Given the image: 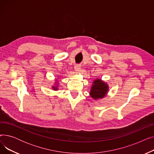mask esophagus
I'll use <instances>...</instances> for the list:
<instances>
[{
	"instance_id": "esophagus-1",
	"label": "esophagus",
	"mask_w": 154,
	"mask_h": 154,
	"mask_svg": "<svg viewBox=\"0 0 154 154\" xmlns=\"http://www.w3.org/2000/svg\"><path fill=\"white\" fill-rule=\"evenodd\" d=\"M80 67H81V66H80V65H79V64H76L75 66H74V69L77 72H79L80 70Z\"/></svg>"
}]
</instances>
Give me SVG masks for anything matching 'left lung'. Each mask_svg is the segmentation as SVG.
Returning <instances> with one entry per match:
<instances>
[{"instance_id":"left-lung-1","label":"left lung","mask_w":154,"mask_h":154,"mask_svg":"<svg viewBox=\"0 0 154 154\" xmlns=\"http://www.w3.org/2000/svg\"><path fill=\"white\" fill-rule=\"evenodd\" d=\"M109 86L103 80L97 79L93 82L90 95L94 100H98L103 98L107 94Z\"/></svg>"}]
</instances>
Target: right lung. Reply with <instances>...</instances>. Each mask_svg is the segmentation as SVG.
Wrapping results in <instances>:
<instances>
[{
    "label": "right lung",
    "mask_w": 154,
    "mask_h": 154,
    "mask_svg": "<svg viewBox=\"0 0 154 154\" xmlns=\"http://www.w3.org/2000/svg\"><path fill=\"white\" fill-rule=\"evenodd\" d=\"M57 82H58V81H57ZM57 83V82H56ZM57 85H55V86H52V88H53V89L54 90H55V91H57V90L58 89V88H57Z\"/></svg>",
    "instance_id": "obj_1"
}]
</instances>
